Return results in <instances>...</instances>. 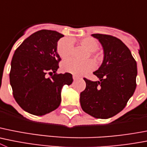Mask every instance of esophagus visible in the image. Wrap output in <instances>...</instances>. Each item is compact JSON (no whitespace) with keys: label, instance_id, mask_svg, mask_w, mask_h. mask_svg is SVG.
Masks as SVG:
<instances>
[{"label":"esophagus","instance_id":"obj_1","mask_svg":"<svg viewBox=\"0 0 147 147\" xmlns=\"http://www.w3.org/2000/svg\"><path fill=\"white\" fill-rule=\"evenodd\" d=\"M79 76H76V75H73V79H74V81H76V80H77L78 79H79Z\"/></svg>","mask_w":147,"mask_h":147}]
</instances>
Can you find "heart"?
Instances as JSON below:
<instances>
[{
	"label": "heart",
	"mask_w": 147,
	"mask_h": 147,
	"mask_svg": "<svg viewBox=\"0 0 147 147\" xmlns=\"http://www.w3.org/2000/svg\"><path fill=\"white\" fill-rule=\"evenodd\" d=\"M81 46L90 51V55L95 60H98V56L95 54V51L98 49V43L95 39L90 37L83 38L79 40ZM74 48V43L71 38H63L59 40L57 44V52L60 57L65 59L70 57ZM95 68V64L91 60L83 62H79L74 59H68L62 63V69L65 72L71 73L75 75L84 74Z\"/></svg>",
	"instance_id": "heart-1"
}]
</instances>
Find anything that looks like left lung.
Wrapping results in <instances>:
<instances>
[{"label":"left lung","mask_w":147,"mask_h":147,"mask_svg":"<svg viewBox=\"0 0 147 147\" xmlns=\"http://www.w3.org/2000/svg\"><path fill=\"white\" fill-rule=\"evenodd\" d=\"M92 36L101 44L104 57L93 73L99 80L84 78L86 88L80 93V103L83 111L93 117L108 119L120 112L135 92L137 64L120 39L99 33Z\"/></svg>","instance_id":"left-lung-1"}]
</instances>
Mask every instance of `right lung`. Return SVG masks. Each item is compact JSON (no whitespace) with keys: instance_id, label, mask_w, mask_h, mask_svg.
<instances>
[{"instance_id":"obj_1","label":"right lung","mask_w":147,"mask_h":147,"mask_svg":"<svg viewBox=\"0 0 147 147\" xmlns=\"http://www.w3.org/2000/svg\"><path fill=\"white\" fill-rule=\"evenodd\" d=\"M63 36L55 30H38L14 52L10 84L17 103L30 114L42 116L56 109L61 102L63 86L73 82L71 74L56 72L61 60L57 44Z\"/></svg>"}]
</instances>
